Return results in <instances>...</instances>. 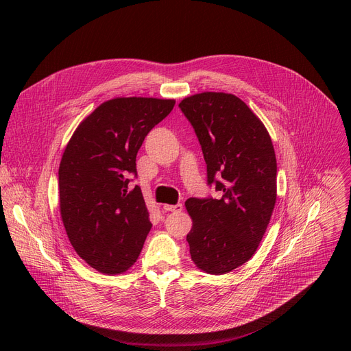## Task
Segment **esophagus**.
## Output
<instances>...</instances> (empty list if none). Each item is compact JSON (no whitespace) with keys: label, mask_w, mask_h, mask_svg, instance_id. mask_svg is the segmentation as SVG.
<instances>
[{"label":"esophagus","mask_w":351,"mask_h":351,"mask_svg":"<svg viewBox=\"0 0 351 351\" xmlns=\"http://www.w3.org/2000/svg\"><path fill=\"white\" fill-rule=\"evenodd\" d=\"M163 208L166 210V212H173V213H180L182 210V204L181 203H177V204H165Z\"/></svg>","instance_id":"1"}]
</instances>
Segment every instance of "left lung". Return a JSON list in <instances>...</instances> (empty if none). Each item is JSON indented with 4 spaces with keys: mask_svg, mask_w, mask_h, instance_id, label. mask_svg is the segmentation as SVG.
Masks as SVG:
<instances>
[{
    "mask_svg": "<svg viewBox=\"0 0 351 351\" xmlns=\"http://www.w3.org/2000/svg\"><path fill=\"white\" fill-rule=\"evenodd\" d=\"M207 165V185L219 199L189 197L186 235L192 261L221 275L257 250L276 200V159L271 136L249 106L232 94L202 93L180 102Z\"/></svg>",
    "mask_w": 351,
    "mask_h": 351,
    "instance_id": "1",
    "label": "left lung"
}]
</instances>
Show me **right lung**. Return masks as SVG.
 <instances>
[{
  "label": "right lung",
  "instance_id": "right-lung-1",
  "mask_svg": "<svg viewBox=\"0 0 351 351\" xmlns=\"http://www.w3.org/2000/svg\"><path fill=\"white\" fill-rule=\"evenodd\" d=\"M174 99L114 98L87 116L63 152L59 207L67 238L93 268L127 271L151 231L135 158L148 132L174 108Z\"/></svg>",
  "mask_w": 351,
  "mask_h": 351
}]
</instances>
